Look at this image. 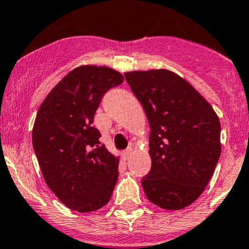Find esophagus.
Wrapping results in <instances>:
<instances>
[{"label": "esophagus", "instance_id": "34e87169", "mask_svg": "<svg viewBox=\"0 0 249 249\" xmlns=\"http://www.w3.org/2000/svg\"><path fill=\"white\" fill-rule=\"evenodd\" d=\"M131 154H132V149L131 148H129L127 149V150H125L124 153H123V160H124V161H127V160L130 159V156H131Z\"/></svg>", "mask_w": 249, "mask_h": 249}]
</instances>
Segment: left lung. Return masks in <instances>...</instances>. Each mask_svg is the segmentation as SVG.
Here are the masks:
<instances>
[{"label":"left lung","instance_id":"left-lung-1","mask_svg":"<svg viewBox=\"0 0 249 249\" xmlns=\"http://www.w3.org/2000/svg\"><path fill=\"white\" fill-rule=\"evenodd\" d=\"M149 126L150 172L142 179L149 200L180 210L205 190L221 156V123L186 80L166 69L125 72Z\"/></svg>","mask_w":249,"mask_h":249}]
</instances>
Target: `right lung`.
<instances>
[{
	"instance_id": "1",
	"label": "right lung",
	"mask_w": 249,
	"mask_h": 249,
	"mask_svg": "<svg viewBox=\"0 0 249 249\" xmlns=\"http://www.w3.org/2000/svg\"><path fill=\"white\" fill-rule=\"evenodd\" d=\"M123 81L111 68L82 65L63 77L38 109L33 149L50 190L71 210L90 213L111 199L119 159L99 142L93 120L103 96Z\"/></svg>"
}]
</instances>
